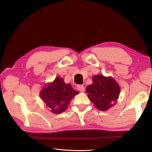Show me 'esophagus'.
Masks as SVG:
<instances>
[{
  "instance_id": "obj_1",
  "label": "esophagus",
  "mask_w": 152,
  "mask_h": 152,
  "mask_svg": "<svg viewBox=\"0 0 152 152\" xmlns=\"http://www.w3.org/2000/svg\"><path fill=\"white\" fill-rule=\"evenodd\" d=\"M77 89L80 92H84L85 90L84 86L83 85H79L77 86Z\"/></svg>"
}]
</instances>
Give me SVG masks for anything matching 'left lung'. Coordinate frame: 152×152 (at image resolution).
<instances>
[{"label":"left lung","mask_w":152,"mask_h":152,"mask_svg":"<svg viewBox=\"0 0 152 152\" xmlns=\"http://www.w3.org/2000/svg\"><path fill=\"white\" fill-rule=\"evenodd\" d=\"M93 83L86 88L89 99L101 111H106L115 104L120 94V87L112 77L101 75L93 77Z\"/></svg>","instance_id":"obj_1"}]
</instances>
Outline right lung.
I'll return each instance as SVG.
<instances>
[{"label": "right lung", "mask_w": 152, "mask_h": 152, "mask_svg": "<svg viewBox=\"0 0 152 152\" xmlns=\"http://www.w3.org/2000/svg\"><path fill=\"white\" fill-rule=\"evenodd\" d=\"M79 94L70 84H65L63 79L56 77L51 84L41 91L40 97L54 113H61L66 110L72 98Z\"/></svg>", "instance_id": "1"}]
</instances>
